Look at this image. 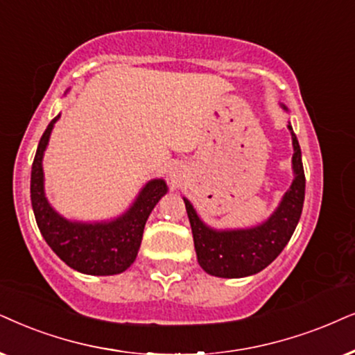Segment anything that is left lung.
Listing matches in <instances>:
<instances>
[{
	"label": "left lung",
	"instance_id": "obj_1",
	"mask_svg": "<svg viewBox=\"0 0 355 355\" xmlns=\"http://www.w3.org/2000/svg\"><path fill=\"white\" fill-rule=\"evenodd\" d=\"M293 141L295 180L275 213L266 223L252 230L214 231L201 221L187 198L188 219L191 224L193 242L198 263L209 275L223 278H241L263 270L288 244L300 221L304 201V172L302 150L291 125Z\"/></svg>",
	"mask_w": 355,
	"mask_h": 355
}]
</instances>
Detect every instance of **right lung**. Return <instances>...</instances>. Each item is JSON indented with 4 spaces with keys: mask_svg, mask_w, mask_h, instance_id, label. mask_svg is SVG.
<instances>
[{
    "mask_svg": "<svg viewBox=\"0 0 355 355\" xmlns=\"http://www.w3.org/2000/svg\"><path fill=\"white\" fill-rule=\"evenodd\" d=\"M55 116L40 137L31 172V201L40 234L67 266L88 275H114L131 267L141 248L150 211L167 193L164 180H152L123 216L111 223H71L57 214L44 195L42 157Z\"/></svg>",
    "mask_w": 355,
    "mask_h": 355,
    "instance_id": "add662e5",
    "label": "right lung"
}]
</instances>
